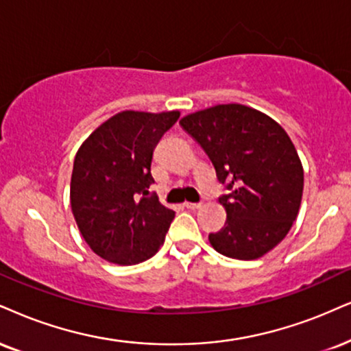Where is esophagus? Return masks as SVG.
I'll use <instances>...</instances> for the list:
<instances>
[{"label": "esophagus", "instance_id": "esophagus-1", "mask_svg": "<svg viewBox=\"0 0 351 351\" xmlns=\"http://www.w3.org/2000/svg\"><path fill=\"white\" fill-rule=\"evenodd\" d=\"M184 205H185V208H189V210H198V208H202V203H192V202H185Z\"/></svg>", "mask_w": 351, "mask_h": 351}]
</instances>
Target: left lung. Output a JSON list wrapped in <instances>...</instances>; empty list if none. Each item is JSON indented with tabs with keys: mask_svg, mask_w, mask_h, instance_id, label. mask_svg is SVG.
I'll list each match as a JSON object with an SVG mask.
<instances>
[{
	"mask_svg": "<svg viewBox=\"0 0 351 351\" xmlns=\"http://www.w3.org/2000/svg\"><path fill=\"white\" fill-rule=\"evenodd\" d=\"M231 193L226 223L208 236L216 252L255 261L278 245L301 206L304 171L291 138L274 119L242 104H219L180 120Z\"/></svg>",
	"mask_w": 351,
	"mask_h": 351,
	"instance_id": "8db88e82",
	"label": "left lung"
}]
</instances>
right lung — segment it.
<instances>
[{"mask_svg":"<svg viewBox=\"0 0 351 351\" xmlns=\"http://www.w3.org/2000/svg\"><path fill=\"white\" fill-rule=\"evenodd\" d=\"M179 110H123L86 138L73 164L75 221L94 254L135 265L158 252L176 213L149 192L153 151Z\"/></svg>","mask_w":351,"mask_h":351,"instance_id":"right-lung-1","label":"right lung"}]
</instances>
